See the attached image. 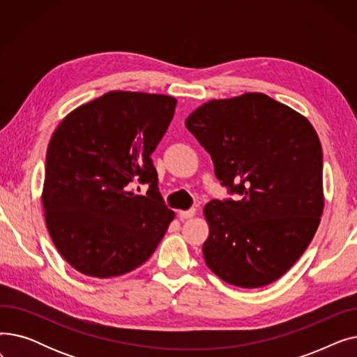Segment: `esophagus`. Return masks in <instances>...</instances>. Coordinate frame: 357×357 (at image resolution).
<instances>
[{"label": "esophagus", "instance_id": "esophagus-1", "mask_svg": "<svg viewBox=\"0 0 357 357\" xmlns=\"http://www.w3.org/2000/svg\"><path fill=\"white\" fill-rule=\"evenodd\" d=\"M195 213H197L195 208H190V210H186V211H179L178 215H179L181 220H188V218H192L195 215Z\"/></svg>", "mask_w": 357, "mask_h": 357}]
</instances>
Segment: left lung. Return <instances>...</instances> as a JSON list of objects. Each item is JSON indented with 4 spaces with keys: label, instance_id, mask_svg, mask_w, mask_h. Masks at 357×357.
Segmentation results:
<instances>
[{
    "label": "left lung",
    "instance_id": "8db88e82",
    "mask_svg": "<svg viewBox=\"0 0 357 357\" xmlns=\"http://www.w3.org/2000/svg\"><path fill=\"white\" fill-rule=\"evenodd\" d=\"M186 128L236 199L204 208L207 266L240 288L272 284L301 257L323 214V150L311 123L260 92L198 107Z\"/></svg>",
    "mask_w": 357,
    "mask_h": 357
}]
</instances>
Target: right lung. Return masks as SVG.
Instances as JSON below:
<instances>
[{"label":"right lung","mask_w":357,"mask_h":357,"mask_svg":"<svg viewBox=\"0 0 357 357\" xmlns=\"http://www.w3.org/2000/svg\"><path fill=\"white\" fill-rule=\"evenodd\" d=\"M176 100L111 91L73 109L50 139L43 185L56 249L78 272L124 275L153 255L175 213L167 208L152 155ZM136 183H147L137 196Z\"/></svg>","instance_id":"right-lung-1"}]
</instances>
